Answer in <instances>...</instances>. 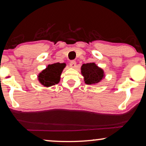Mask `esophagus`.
<instances>
[{
    "label": "esophagus",
    "mask_w": 146,
    "mask_h": 146,
    "mask_svg": "<svg viewBox=\"0 0 146 146\" xmlns=\"http://www.w3.org/2000/svg\"><path fill=\"white\" fill-rule=\"evenodd\" d=\"M70 66L71 68H76V62L75 61H71L70 63Z\"/></svg>",
    "instance_id": "esophagus-1"
}]
</instances>
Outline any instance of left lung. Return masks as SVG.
<instances>
[{
  "label": "left lung",
  "mask_w": 146,
  "mask_h": 146,
  "mask_svg": "<svg viewBox=\"0 0 146 146\" xmlns=\"http://www.w3.org/2000/svg\"><path fill=\"white\" fill-rule=\"evenodd\" d=\"M81 73L86 84H97L105 78L103 70L97 66L94 62L83 64L81 66Z\"/></svg>",
  "instance_id": "1"
}]
</instances>
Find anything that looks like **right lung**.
I'll return each mask as SVG.
<instances>
[{
  "label": "right lung",
  "mask_w": 146,
  "mask_h": 146,
  "mask_svg": "<svg viewBox=\"0 0 146 146\" xmlns=\"http://www.w3.org/2000/svg\"><path fill=\"white\" fill-rule=\"evenodd\" d=\"M66 67L65 63H54L48 64L47 68L38 74V80L45 87H50L59 83L63 69Z\"/></svg>",
  "instance_id": "obj_1"
}]
</instances>
